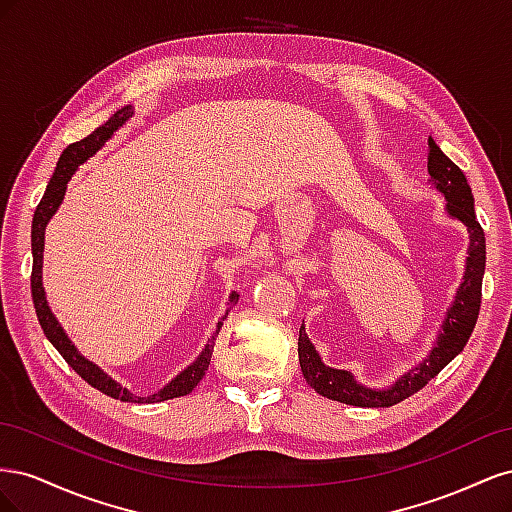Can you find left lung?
<instances>
[{
	"mask_svg": "<svg viewBox=\"0 0 512 512\" xmlns=\"http://www.w3.org/2000/svg\"><path fill=\"white\" fill-rule=\"evenodd\" d=\"M427 173L436 188L446 196V211L455 220L468 226L470 232V247H468V262L466 275L457 290L453 307L446 312L442 331L438 337L436 348L431 350L429 359L418 367L410 369L406 376H401L391 389L374 391L356 384L350 371L327 367L309 342L305 329H299V363L303 378L322 397H329L339 404L359 406V408H389L408 399L416 391L436 378L440 371L451 363L455 356L468 344V339L476 327V318L480 312V297H483V275H485V232L478 224L474 213V196L468 185L463 170L442 153L433 138H429L427 149Z\"/></svg>",
	"mask_w": 512,
	"mask_h": 512,
	"instance_id": "obj_1",
	"label": "left lung"
}]
</instances>
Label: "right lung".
Here are the masks:
<instances>
[{
	"mask_svg": "<svg viewBox=\"0 0 512 512\" xmlns=\"http://www.w3.org/2000/svg\"><path fill=\"white\" fill-rule=\"evenodd\" d=\"M132 117V108L123 106L119 111L108 119L104 126H100L98 130L91 132L89 136L81 138L72 145H68L64 149V153L59 156L55 173L46 185V192L42 196V200L38 203L36 211H34V222H32V254H34V265H32V299H34V307H36V316L40 327L46 335V339L57 348V352L64 356L66 363L79 374L87 384L94 386V389L102 391L104 395L119 399V401H132V404H156V401H164V399H175V397H183L196 389V384L203 380L205 371L211 363V354H213V346H215V335L220 333L222 322H218V329H215L213 337L209 339V344L205 346V350L200 352L198 359L188 367L183 369L181 374L166 384L162 391L153 393L149 397H136L132 395L128 389H123L121 384H117L113 378H108L100 367H96L94 363H89L87 359L76 352V348L70 344V339L66 337L64 329L59 327V322L55 320V316L51 314L49 305H46V297H44V288H42V250H44V228L46 222L53 218V213L57 211L59 203L64 200L66 194V183L70 181V177L74 175V170L79 164H83L89 156L94 153L113 136V132L123 126V121ZM239 301V294L232 292L228 305L232 307ZM228 314V312H226Z\"/></svg>",
	"mask_w": 512,
	"mask_h": 512,
	"instance_id": "obj_1",
	"label": "right lung"
}]
</instances>
